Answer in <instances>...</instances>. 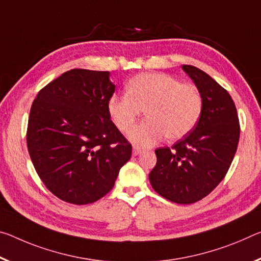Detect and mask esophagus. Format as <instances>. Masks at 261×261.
I'll return each mask as SVG.
<instances>
[{
    "label": "esophagus",
    "instance_id": "esophagus-1",
    "mask_svg": "<svg viewBox=\"0 0 261 261\" xmlns=\"http://www.w3.org/2000/svg\"><path fill=\"white\" fill-rule=\"evenodd\" d=\"M142 152H143V150L138 146H134V148H132V154L134 155H139Z\"/></svg>",
    "mask_w": 261,
    "mask_h": 261
}]
</instances>
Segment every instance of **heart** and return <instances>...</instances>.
Wrapping results in <instances>:
<instances>
[{
	"instance_id": "1",
	"label": "heart",
	"mask_w": 261,
	"mask_h": 261,
	"mask_svg": "<svg viewBox=\"0 0 261 261\" xmlns=\"http://www.w3.org/2000/svg\"><path fill=\"white\" fill-rule=\"evenodd\" d=\"M145 109L147 118L130 134L136 145L152 146L167 137L184 138L196 125L202 111V98L192 85L182 84L163 73H143L131 77L125 94H114L108 100L111 121L122 132L134 126Z\"/></svg>"
}]
</instances>
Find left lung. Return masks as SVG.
I'll use <instances>...</instances> for the list:
<instances>
[{"mask_svg": "<svg viewBox=\"0 0 261 261\" xmlns=\"http://www.w3.org/2000/svg\"><path fill=\"white\" fill-rule=\"evenodd\" d=\"M182 69L201 95V116L192 132L171 148H156V165L148 179L168 201L190 204L224 179L237 151L241 127L230 94L197 67L184 65Z\"/></svg>", "mask_w": 261, "mask_h": 261, "instance_id": "1", "label": "left lung"}]
</instances>
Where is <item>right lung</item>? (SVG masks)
I'll list each match as a JSON object with an SVG mask.
<instances>
[{"label":"right lung","instance_id":"obj_1","mask_svg":"<svg viewBox=\"0 0 261 261\" xmlns=\"http://www.w3.org/2000/svg\"><path fill=\"white\" fill-rule=\"evenodd\" d=\"M109 72L71 69L40 90L27 143L37 174L60 200L88 204L113 189L132 146L108 113Z\"/></svg>","mask_w":261,"mask_h":261}]
</instances>
